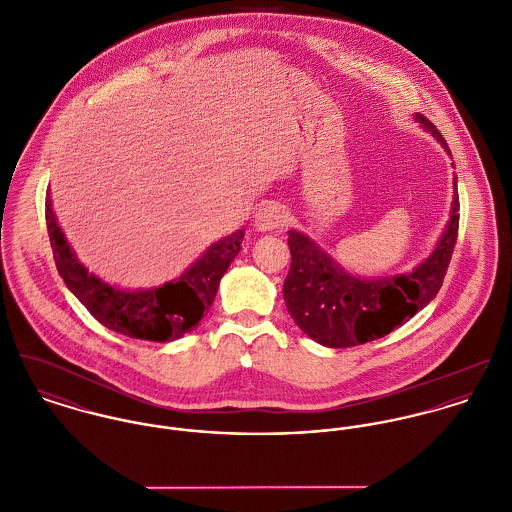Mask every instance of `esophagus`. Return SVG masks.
Here are the masks:
<instances>
[{
	"instance_id": "1",
	"label": "esophagus",
	"mask_w": 512,
	"mask_h": 512,
	"mask_svg": "<svg viewBox=\"0 0 512 512\" xmlns=\"http://www.w3.org/2000/svg\"><path fill=\"white\" fill-rule=\"evenodd\" d=\"M286 222H288V211L278 203H264L254 215V226L260 232L282 228Z\"/></svg>"
}]
</instances>
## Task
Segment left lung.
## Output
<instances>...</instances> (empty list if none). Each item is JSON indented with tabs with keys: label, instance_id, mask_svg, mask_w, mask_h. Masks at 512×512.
<instances>
[{
	"label": "left lung",
	"instance_id": "left-lung-1",
	"mask_svg": "<svg viewBox=\"0 0 512 512\" xmlns=\"http://www.w3.org/2000/svg\"><path fill=\"white\" fill-rule=\"evenodd\" d=\"M451 155L438 128L416 114ZM457 189V181H453ZM459 228V195H453L449 222L434 252L412 272L394 278H357L339 266L309 236L290 230L292 266L284 282V299L297 327L313 341L347 349L380 339L424 309L443 284Z\"/></svg>",
	"mask_w": 512,
	"mask_h": 512
}]
</instances>
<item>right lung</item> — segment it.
I'll return each instance as SVG.
<instances>
[{"mask_svg": "<svg viewBox=\"0 0 512 512\" xmlns=\"http://www.w3.org/2000/svg\"><path fill=\"white\" fill-rule=\"evenodd\" d=\"M45 219L57 270L90 315L110 331L157 343L175 341L197 327L213 305L220 278L240 252L244 238V230H236L215 242L177 280L153 290L128 292L88 274L76 260L57 224L49 197L45 203Z\"/></svg>", "mask_w": 512, "mask_h": 512, "instance_id": "1", "label": "right lung"}]
</instances>
